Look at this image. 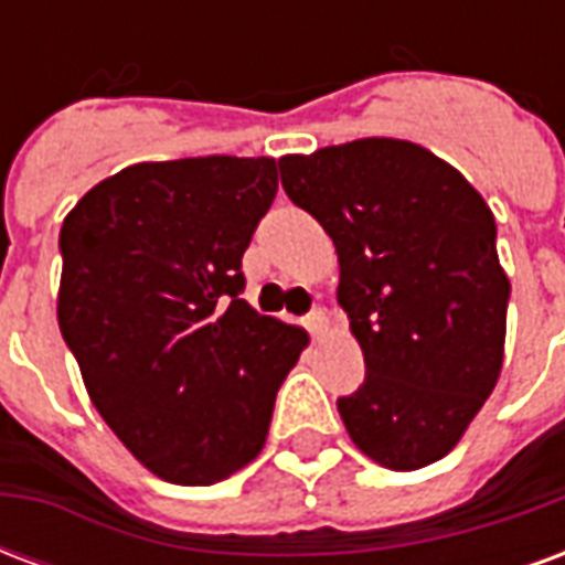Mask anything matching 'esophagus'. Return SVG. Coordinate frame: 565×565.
<instances>
[{"instance_id": "obj_1", "label": "esophagus", "mask_w": 565, "mask_h": 565, "mask_svg": "<svg viewBox=\"0 0 565 565\" xmlns=\"http://www.w3.org/2000/svg\"><path fill=\"white\" fill-rule=\"evenodd\" d=\"M306 327L311 335H320V332L327 330V315H323V311H311L306 318Z\"/></svg>"}]
</instances>
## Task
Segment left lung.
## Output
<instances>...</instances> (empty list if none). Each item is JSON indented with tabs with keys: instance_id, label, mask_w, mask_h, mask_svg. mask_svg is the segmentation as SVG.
Returning a JSON list of instances; mask_svg holds the SVG:
<instances>
[{
	"instance_id": "left-lung-1",
	"label": "left lung",
	"mask_w": 565,
	"mask_h": 565,
	"mask_svg": "<svg viewBox=\"0 0 565 565\" xmlns=\"http://www.w3.org/2000/svg\"><path fill=\"white\" fill-rule=\"evenodd\" d=\"M278 169L335 245V296L366 356L363 387L339 399L348 436L393 472L441 460L505 356L511 287L493 211L450 162L405 139L287 153Z\"/></svg>"
}]
</instances>
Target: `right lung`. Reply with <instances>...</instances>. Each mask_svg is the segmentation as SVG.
<instances>
[{
    "label": "right lung",
    "instance_id": "right-lung-1",
    "mask_svg": "<svg viewBox=\"0 0 565 565\" xmlns=\"http://www.w3.org/2000/svg\"><path fill=\"white\" fill-rule=\"evenodd\" d=\"M275 193L271 157L136 162L60 230V332L96 412L169 484H217L254 460L308 348L302 327L238 299Z\"/></svg>",
    "mask_w": 565,
    "mask_h": 565
}]
</instances>
